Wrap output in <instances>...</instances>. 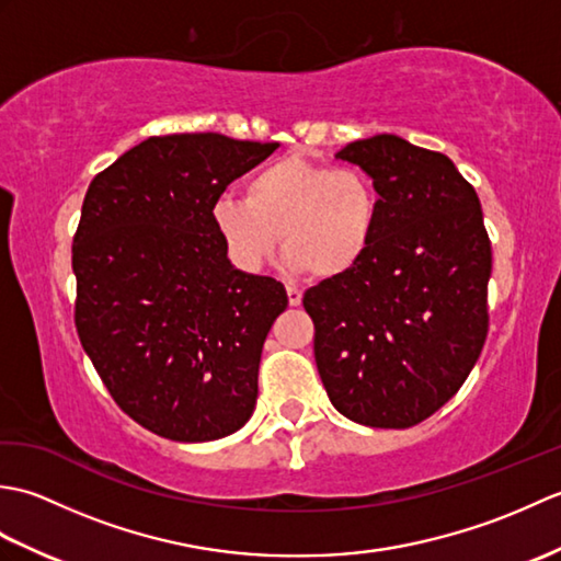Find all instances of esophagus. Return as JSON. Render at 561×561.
I'll list each match as a JSON object with an SVG mask.
<instances>
[{
	"instance_id": "obj_1",
	"label": "esophagus",
	"mask_w": 561,
	"mask_h": 561,
	"mask_svg": "<svg viewBox=\"0 0 561 561\" xmlns=\"http://www.w3.org/2000/svg\"><path fill=\"white\" fill-rule=\"evenodd\" d=\"M287 296H289L291 306H299L304 299V291L299 287H294V284H287Z\"/></svg>"
}]
</instances>
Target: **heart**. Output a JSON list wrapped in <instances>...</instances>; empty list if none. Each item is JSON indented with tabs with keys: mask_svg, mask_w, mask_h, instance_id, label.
Segmentation results:
<instances>
[{
	"mask_svg": "<svg viewBox=\"0 0 561 561\" xmlns=\"http://www.w3.org/2000/svg\"><path fill=\"white\" fill-rule=\"evenodd\" d=\"M378 214V190L366 171L284 157L248 175L243 199L214 202L211 221L238 267L265 265L279 233L296 270L337 279L366 257Z\"/></svg>",
	"mask_w": 561,
	"mask_h": 561,
	"instance_id": "obj_1",
	"label": "heart"
}]
</instances>
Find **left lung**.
<instances>
[{
	"label": "left lung",
	"instance_id": "1",
	"mask_svg": "<svg viewBox=\"0 0 561 561\" xmlns=\"http://www.w3.org/2000/svg\"><path fill=\"white\" fill-rule=\"evenodd\" d=\"M337 159L374 178L380 214L359 265L304 294L316 366L352 422L408 428L456 396L484 347L492 243L444 153L376 135Z\"/></svg>",
	"mask_w": 561,
	"mask_h": 561
}]
</instances>
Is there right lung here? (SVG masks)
Returning a JSON list of instances; mask_svg holds the SVG:
<instances>
[{
	"label": "right lung",
	"instance_id": "right-lung-1",
	"mask_svg": "<svg viewBox=\"0 0 561 561\" xmlns=\"http://www.w3.org/2000/svg\"><path fill=\"white\" fill-rule=\"evenodd\" d=\"M277 147L149 137L83 197L77 335L117 408L163 438H224L255 410L262 344L289 299L277 279L231 265L211 207Z\"/></svg>",
	"mask_w": 561,
	"mask_h": 561
}]
</instances>
